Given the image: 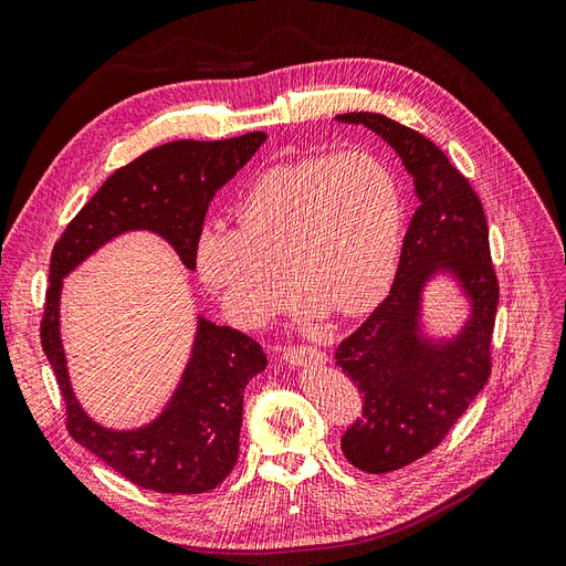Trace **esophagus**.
Masks as SVG:
<instances>
[{"mask_svg": "<svg viewBox=\"0 0 566 566\" xmlns=\"http://www.w3.org/2000/svg\"><path fill=\"white\" fill-rule=\"evenodd\" d=\"M284 361L289 366H322L326 361V354L317 347L310 345H296V347H286L284 349Z\"/></svg>", "mask_w": 566, "mask_h": 566, "instance_id": "obj_1", "label": "esophagus"}]
</instances>
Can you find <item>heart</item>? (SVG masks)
Segmentation results:
<instances>
[{"instance_id":"heart-1","label":"heart","mask_w":566,"mask_h":566,"mask_svg":"<svg viewBox=\"0 0 566 566\" xmlns=\"http://www.w3.org/2000/svg\"><path fill=\"white\" fill-rule=\"evenodd\" d=\"M401 217L399 184L373 156L275 165L238 202V230L200 235L198 277L240 326H261L284 307V270L310 317L361 315L394 277Z\"/></svg>"}]
</instances>
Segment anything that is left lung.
I'll return each instance as SVG.
<instances>
[{
	"instance_id": "obj_1",
	"label": "left lung",
	"mask_w": 566,
	"mask_h": 566,
	"mask_svg": "<svg viewBox=\"0 0 566 566\" xmlns=\"http://www.w3.org/2000/svg\"><path fill=\"white\" fill-rule=\"evenodd\" d=\"M336 120L382 137L417 198L389 296L336 352V364L364 394V417L345 431L343 452L366 473H389L441 443L488 385L499 284L483 205L448 156L382 114ZM438 279L450 281L465 305L452 334H436L426 319V291Z\"/></svg>"
}]
</instances>
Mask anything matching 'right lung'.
Masks as SVG:
<instances>
[{"label": "right lung", "mask_w": 566, "mask_h": 566, "mask_svg": "<svg viewBox=\"0 0 566 566\" xmlns=\"http://www.w3.org/2000/svg\"><path fill=\"white\" fill-rule=\"evenodd\" d=\"M263 142L265 133H249L156 146L104 181L53 249L41 345L67 406V429L78 446L144 490L202 494L223 483L240 452L244 387L265 370V354L244 333L217 326L198 312L188 361L163 410L139 427H104L72 387L60 331L62 286L95 251L137 230L163 238L186 270H196L209 202Z\"/></svg>", "instance_id": "obj_1"}]
</instances>
